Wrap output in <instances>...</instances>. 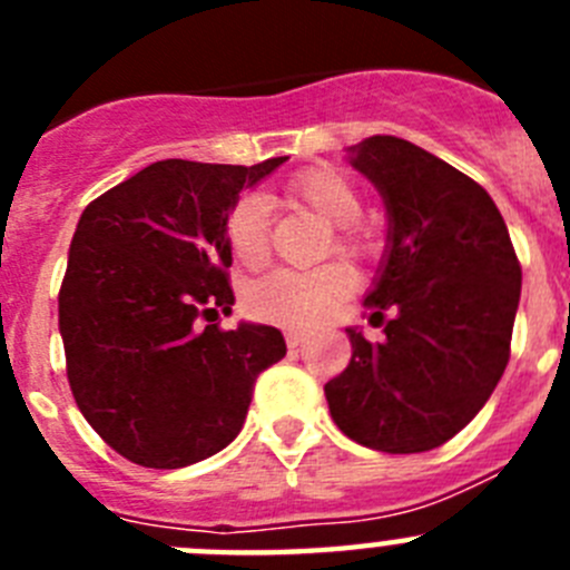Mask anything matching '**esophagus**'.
<instances>
[{
  "mask_svg": "<svg viewBox=\"0 0 570 570\" xmlns=\"http://www.w3.org/2000/svg\"><path fill=\"white\" fill-rule=\"evenodd\" d=\"M285 340H288L291 347H299L305 342V331L302 328H288L285 331Z\"/></svg>",
  "mask_w": 570,
  "mask_h": 570,
  "instance_id": "1",
  "label": "esophagus"
}]
</instances>
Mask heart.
<instances>
[{
	"mask_svg": "<svg viewBox=\"0 0 570 570\" xmlns=\"http://www.w3.org/2000/svg\"><path fill=\"white\" fill-rule=\"evenodd\" d=\"M291 203L308 208L322 223L336 225V250L351 256H367L374 250V236L354 219L360 216V190L336 168H308L288 183ZM228 248L245 268H259L271 254L268 203L259 194L236 199L228 214ZM356 274L345 262H325L308 271L279 268L250 282L245 291V308L256 320H268L288 328H311L328 320L351 296Z\"/></svg>",
	"mask_w": 570,
	"mask_h": 570,
	"instance_id": "obj_1",
	"label": "heart"
}]
</instances>
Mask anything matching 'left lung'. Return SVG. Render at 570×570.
I'll list each match as a JSON object with an SVG mask.
<instances>
[{
    "label": "left lung",
    "instance_id": "obj_1",
    "mask_svg": "<svg viewBox=\"0 0 570 570\" xmlns=\"http://www.w3.org/2000/svg\"><path fill=\"white\" fill-rule=\"evenodd\" d=\"M351 165L387 208V250L365 305L385 340L347 328L351 362L325 385L342 434L422 454L480 414L511 356L522 268L488 190L400 136H367Z\"/></svg>",
    "mask_w": 570,
    "mask_h": 570
}]
</instances>
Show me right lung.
<instances>
[{
    "instance_id": "add662e5",
    "label": "right lung",
    "mask_w": 570,
    "mask_h": 570,
    "mask_svg": "<svg viewBox=\"0 0 570 570\" xmlns=\"http://www.w3.org/2000/svg\"><path fill=\"white\" fill-rule=\"evenodd\" d=\"M163 159L105 190L79 216L59 288L68 382L116 454L185 468L236 440L256 376L285 356L271 325L228 314L230 208L279 168Z\"/></svg>"
}]
</instances>
